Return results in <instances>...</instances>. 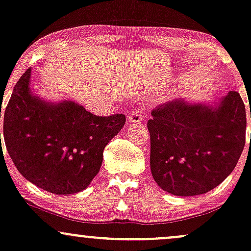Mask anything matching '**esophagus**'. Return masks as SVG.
<instances>
[{
  "mask_svg": "<svg viewBox=\"0 0 251 251\" xmlns=\"http://www.w3.org/2000/svg\"><path fill=\"white\" fill-rule=\"evenodd\" d=\"M143 120V110L141 106H137L129 115V122L130 123H140Z\"/></svg>",
  "mask_w": 251,
  "mask_h": 251,
  "instance_id": "34e87169",
  "label": "esophagus"
}]
</instances>
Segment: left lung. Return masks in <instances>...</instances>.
Returning <instances> with one entry per match:
<instances>
[{
	"label": "left lung",
	"mask_w": 251,
	"mask_h": 251,
	"mask_svg": "<svg viewBox=\"0 0 251 251\" xmlns=\"http://www.w3.org/2000/svg\"><path fill=\"white\" fill-rule=\"evenodd\" d=\"M147 126L156 184L174 196L204 194L237 165L246 145V106L237 91L215 109L172 100L151 111Z\"/></svg>",
	"instance_id": "left-lung-1"
}]
</instances>
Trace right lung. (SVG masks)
I'll return each instance as SVG.
<instances>
[{"mask_svg": "<svg viewBox=\"0 0 251 251\" xmlns=\"http://www.w3.org/2000/svg\"><path fill=\"white\" fill-rule=\"evenodd\" d=\"M29 78L28 69L4 110L8 153L20 173L41 190L80 192L100 172L104 148L123 128L126 116H96L73 102L46 103L29 94Z\"/></svg>", "mask_w": 251, "mask_h": 251, "instance_id": "add662e5", "label": "right lung"}]
</instances>
